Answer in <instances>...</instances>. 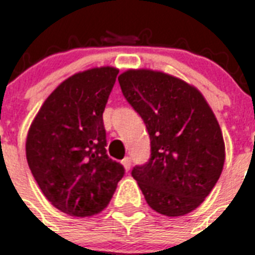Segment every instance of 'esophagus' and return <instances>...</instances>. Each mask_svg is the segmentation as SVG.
<instances>
[{
	"instance_id": "esophagus-1",
	"label": "esophagus",
	"mask_w": 255,
	"mask_h": 255,
	"mask_svg": "<svg viewBox=\"0 0 255 255\" xmlns=\"http://www.w3.org/2000/svg\"><path fill=\"white\" fill-rule=\"evenodd\" d=\"M122 164L124 165V168H126V170H129V168H131V157H124L123 160H122Z\"/></svg>"
}]
</instances>
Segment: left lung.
Here are the masks:
<instances>
[{"label":"left lung","mask_w":255,"mask_h":255,"mask_svg":"<svg viewBox=\"0 0 255 255\" xmlns=\"http://www.w3.org/2000/svg\"><path fill=\"white\" fill-rule=\"evenodd\" d=\"M118 81L151 140L148 161L131 172L145 201L168 217L189 213L212 192L225 161L213 111L197 88L168 74L128 70Z\"/></svg>","instance_id":"left-lung-1"}]
</instances>
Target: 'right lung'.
Wrapping results in <instances>:
<instances>
[{
    "instance_id": "1",
    "label": "right lung",
    "mask_w": 255,
    "mask_h": 255,
    "mask_svg": "<svg viewBox=\"0 0 255 255\" xmlns=\"http://www.w3.org/2000/svg\"><path fill=\"white\" fill-rule=\"evenodd\" d=\"M119 70L75 74L45 100L26 140L27 164L57 209L90 217L108 205L126 173L108 157L103 112Z\"/></svg>"
}]
</instances>
